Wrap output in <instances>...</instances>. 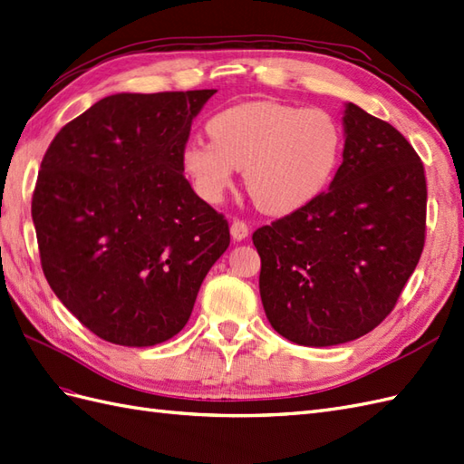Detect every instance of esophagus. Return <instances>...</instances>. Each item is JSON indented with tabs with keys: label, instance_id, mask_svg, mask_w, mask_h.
Instances as JSON below:
<instances>
[{
	"label": "esophagus",
	"instance_id": "obj_1",
	"mask_svg": "<svg viewBox=\"0 0 464 464\" xmlns=\"http://www.w3.org/2000/svg\"><path fill=\"white\" fill-rule=\"evenodd\" d=\"M231 237H233V241H243V239H246L248 237V227H246V223L245 221H239V219H235L233 223H231Z\"/></svg>",
	"mask_w": 464,
	"mask_h": 464
}]
</instances>
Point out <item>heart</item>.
<instances>
[{"mask_svg":"<svg viewBox=\"0 0 464 464\" xmlns=\"http://www.w3.org/2000/svg\"><path fill=\"white\" fill-rule=\"evenodd\" d=\"M206 130L209 142L198 139L182 150V170L198 198L219 204L243 169L248 196L276 218L322 196L343 154V129L322 108L245 102L213 115Z\"/></svg>","mask_w":464,"mask_h":464,"instance_id":"1","label":"heart"}]
</instances>
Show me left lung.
<instances>
[{
  "label": "left lung",
  "mask_w": 464,
  "mask_h": 464,
  "mask_svg": "<svg viewBox=\"0 0 464 464\" xmlns=\"http://www.w3.org/2000/svg\"><path fill=\"white\" fill-rule=\"evenodd\" d=\"M343 164L310 206L253 233L270 325L304 347L372 331L396 305L425 241L423 164L398 129L345 103Z\"/></svg>",
  "instance_id": "obj_1"
}]
</instances>
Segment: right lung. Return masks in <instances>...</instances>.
Returning <instances> with one entry per match:
<instances>
[{
    "instance_id": "obj_1",
    "label": "right lung",
    "mask_w": 464,
    "mask_h": 464,
    "mask_svg": "<svg viewBox=\"0 0 464 464\" xmlns=\"http://www.w3.org/2000/svg\"><path fill=\"white\" fill-rule=\"evenodd\" d=\"M218 90L113 93L64 125L33 194L41 265L82 325L123 347L180 334L229 225L184 178L192 121Z\"/></svg>"
}]
</instances>
